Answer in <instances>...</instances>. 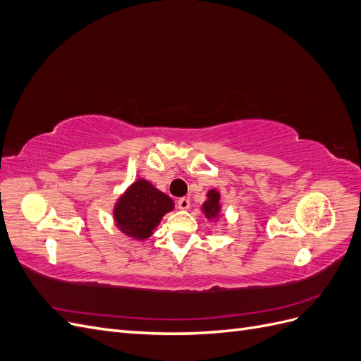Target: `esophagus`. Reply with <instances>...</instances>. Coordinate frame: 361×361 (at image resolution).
<instances>
[{
  "label": "esophagus",
  "mask_w": 361,
  "mask_h": 361,
  "mask_svg": "<svg viewBox=\"0 0 361 361\" xmlns=\"http://www.w3.org/2000/svg\"><path fill=\"white\" fill-rule=\"evenodd\" d=\"M178 207L180 211H188L190 209V199L182 197L178 200Z\"/></svg>",
  "instance_id": "obj_1"
}]
</instances>
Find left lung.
I'll list each match as a JSON object with an SVG mask.
<instances>
[{"label": "left lung", "instance_id": "obj_1", "mask_svg": "<svg viewBox=\"0 0 361 361\" xmlns=\"http://www.w3.org/2000/svg\"><path fill=\"white\" fill-rule=\"evenodd\" d=\"M221 194L216 188H211L206 192V200L202 204V212L207 218V220L216 223L221 216Z\"/></svg>", "mask_w": 361, "mask_h": 361}]
</instances>
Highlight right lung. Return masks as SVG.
I'll list each match as a JSON object with an SVG mask.
<instances>
[{
    "label": "right lung",
    "instance_id": "1",
    "mask_svg": "<svg viewBox=\"0 0 361 361\" xmlns=\"http://www.w3.org/2000/svg\"><path fill=\"white\" fill-rule=\"evenodd\" d=\"M174 209V202L147 179L138 178L118 195L113 206L114 226L134 241L154 235L162 216Z\"/></svg>",
    "mask_w": 361,
    "mask_h": 361
}]
</instances>
